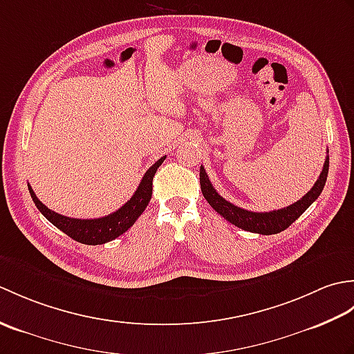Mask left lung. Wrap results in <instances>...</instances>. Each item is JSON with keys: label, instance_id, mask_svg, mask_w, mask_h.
<instances>
[{"label": "left lung", "instance_id": "1", "mask_svg": "<svg viewBox=\"0 0 354 354\" xmlns=\"http://www.w3.org/2000/svg\"><path fill=\"white\" fill-rule=\"evenodd\" d=\"M327 175H328V156L326 158L324 167H322L318 181L315 183L310 192H307L301 199L295 202V204H292L286 208L274 209V212H265V213L248 212V209L236 207L227 199H223L221 194L214 190L213 184L209 183L207 171L202 165H201L199 179H201V190H202V194H204V198L207 199L208 204L223 217V219H227L232 225H236V227L242 228L245 231L269 236V234H278L280 231L289 228L290 225L295 222L315 201L318 199L322 189H324L326 185Z\"/></svg>", "mask_w": 354, "mask_h": 354}]
</instances>
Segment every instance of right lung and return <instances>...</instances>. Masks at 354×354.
I'll return each instance as SVG.
<instances>
[{"label": "right lung", "mask_w": 354, "mask_h": 354, "mask_svg": "<svg viewBox=\"0 0 354 354\" xmlns=\"http://www.w3.org/2000/svg\"><path fill=\"white\" fill-rule=\"evenodd\" d=\"M164 160L165 156L160 158V160L145 173L137 192L133 193V196L127 201L123 207H120L117 212L108 216L99 217V219H73V217H66L55 213L36 198V194L30 185L28 192L36 208L44 214L45 219L50 221L62 232H65L66 236H70L73 240H76V242L85 245H103L117 239L118 236H122L123 232H126L132 227L135 221L141 216V213L145 212L150 202V198H152L153 176Z\"/></svg>", "instance_id": "1"}]
</instances>
